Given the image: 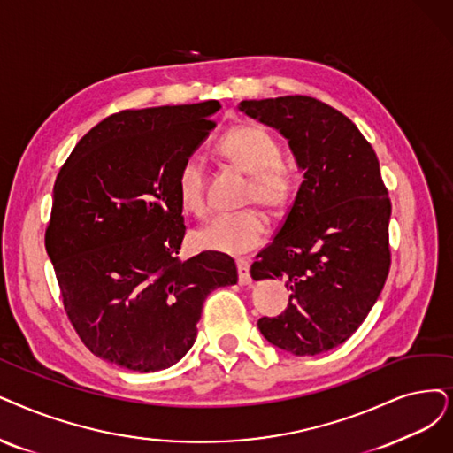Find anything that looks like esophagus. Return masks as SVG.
I'll use <instances>...</instances> for the list:
<instances>
[{
    "label": "esophagus",
    "instance_id": "34e87169",
    "mask_svg": "<svg viewBox=\"0 0 453 453\" xmlns=\"http://www.w3.org/2000/svg\"><path fill=\"white\" fill-rule=\"evenodd\" d=\"M236 265H238V279H240V284H242V286L250 284V282H252L250 273H249V267H250V264H249L247 260H238V262H236Z\"/></svg>",
    "mask_w": 453,
    "mask_h": 453
}]
</instances>
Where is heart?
Listing matches in <instances>:
<instances>
[{"label":"heart","mask_w":453,"mask_h":453,"mask_svg":"<svg viewBox=\"0 0 453 453\" xmlns=\"http://www.w3.org/2000/svg\"><path fill=\"white\" fill-rule=\"evenodd\" d=\"M215 150L228 164L250 174L247 204H260L277 213L292 203L297 189V167L292 159L280 156L279 141L262 126H238L217 141ZM178 198L186 211L204 215L206 171L196 156L188 157L178 173ZM267 232V217L260 210H247L213 217L193 238L201 249L238 257L262 245Z\"/></svg>","instance_id":"b5f03b06"}]
</instances>
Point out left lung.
Segmentation results:
<instances>
[{
	"mask_svg": "<svg viewBox=\"0 0 453 453\" xmlns=\"http://www.w3.org/2000/svg\"><path fill=\"white\" fill-rule=\"evenodd\" d=\"M240 111L288 139L304 173L277 236L250 265L284 279L286 311L260 318L264 338L297 357L329 351L363 323L390 269V198L379 159L357 126L311 96L243 100Z\"/></svg>",
	"mask_w": 453,
	"mask_h": 453,
	"instance_id": "left-lung-1",
	"label": "left lung"
}]
</instances>
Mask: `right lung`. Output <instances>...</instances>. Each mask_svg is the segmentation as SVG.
<instances>
[{
  "mask_svg": "<svg viewBox=\"0 0 453 453\" xmlns=\"http://www.w3.org/2000/svg\"><path fill=\"white\" fill-rule=\"evenodd\" d=\"M219 107L115 113L81 137L58 174L46 250L70 323L107 363L141 373L176 365L195 343L208 294L238 282L228 255L178 258V173Z\"/></svg>",
  "mask_w": 453,
  "mask_h": 453,
  "instance_id": "right-lung-1",
  "label": "right lung"
}]
</instances>
